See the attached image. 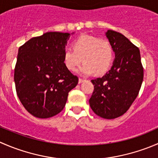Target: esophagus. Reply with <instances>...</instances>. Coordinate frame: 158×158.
Instances as JSON below:
<instances>
[{"label":"esophagus","mask_w":158,"mask_h":158,"mask_svg":"<svg viewBox=\"0 0 158 158\" xmlns=\"http://www.w3.org/2000/svg\"><path fill=\"white\" fill-rule=\"evenodd\" d=\"M84 81H85V79H81V78H79V84L82 83V82H83Z\"/></svg>","instance_id":"obj_1"}]
</instances>
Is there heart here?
Segmentation results:
<instances>
[{"label": "heart", "instance_id": "heart-1", "mask_svg": "<svg viewBox=\"0 0 158 158\" xmlns=\"http://www.w3.org/2000/svg\"><path fill=\"white\" fill-rule=\"evenodd\" d=\"M73 48H66L63 52V63L70 71L77 69L82 59L84 63L78 73L82 76L106 73L112 63V46L106 39L82 35L73 42Z\"/></svg>", "mask_w": 158, "mask_h": 158}]
</instances>
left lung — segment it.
Wrapping results in <instances>:
<instances>
[{"label":"left lung","mask_w":158,"mask_h":158,"mask_svg":"<svg viewBox=\"0 0 158 158\" xmlns=\"http://www.w3.org/2000/svg\"><path fill=\"white\" fill-rule=\"evenodd\" d=\"M106 36L112 46L114 60L102 77L92 80L94 91L89 105L97 115L113 119L125 114L138 96L144 70L139 49L128 38L111 30Z\"/></svg>","instance_id":"8db88e82"}]
</instances>
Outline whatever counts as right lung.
Returning a JSON list of instances; mask_svg holds the SVG:
<instances>
[{
	"label": "right lung",
	"instance_id": "right-lung-1",
	"mask_svg": "<svg viewBox=\"0 0 158 158\" xmlns=\"http://www.w3.org/2000/svg\"><path fill=\"white\" fill-rule=\"evenodd\" d=\"M73 33L47 32L33 37L18 49L14 69L17 96L28 112L48 118L64 108L78 77L63 63V52Z\"/></svg>",
	"mask_w": 158,
	"mask_h": 158
}]
</instances>
